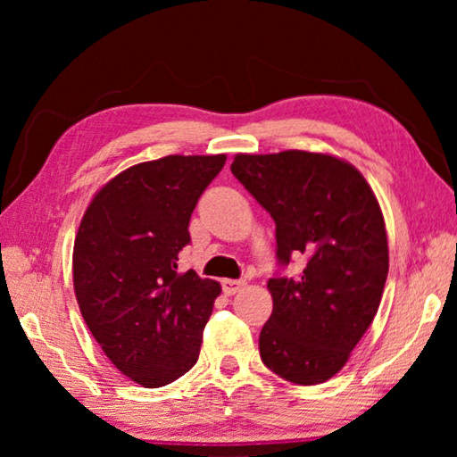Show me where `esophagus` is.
<instances>
[{
  "label": "esophagus",
  "instance_id": "esophagus-1",
  "mask_svg": "<svg viewBox=\"0 0 457 457\" xmlns=\"http://www.w3.org/2000/svg\"><path fill=\"white\" fill-rule=\"evenodd\" d=\"M244 286H245L244 280H229V278H226V280H221V288H223V292L228 294V296L239 292V290L244 288Z\"/></svg>",
  "mask_w": 457,
  "mask_h": 457
}]
</instances>
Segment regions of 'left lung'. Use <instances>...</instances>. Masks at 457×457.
<instances>
[{"mask_svg":"<svg viewBox=\"0 0 457 457\" xmlns=\"http://www.w3.org/2000/svg\"><path fill=\"white\" fill-rule=\"evenodd\" d=\"M231 173L276 221V258L306 264L268 280L272 314L260 357L278 377L319 385L335 377L381 304L389 245L370 185L324 153L236 154Z\"/></svg>","mask_w":457,"mask_h":457,"instance_id":"obj_1","label":"left lung"}]
</instances>
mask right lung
Here are the masks:
<instances>
[{
  "instance_id": "obj_1",
  "label": "right lung",
  "mask_w": 457,
  "mask_h": 457,
  "mask_svg": "<svg viewBox=\"0 0 457 457\" xmlns=\"http://www.w3.org/2000/svg\"><path fill=\"white\" fill-rule=\"evenodd\" d=\"M226 154H169L112 177L84 212L72 276L82 319L122 375L157 389L187 373L221 286L179 272L189 220Z\"/></svg>"
}]
</instances>
